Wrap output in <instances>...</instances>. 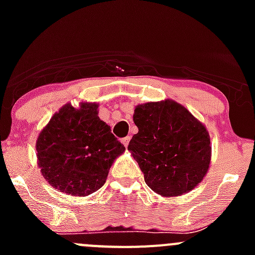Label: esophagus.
<instances>
[{
	"mask_svg": "<svg viewBox=\"0 0 255 255\" xmlns=\"http://www.w3.org/2000/svg\"><path fill=\"white\" fill-rule=\"evenodd\" d=\"M129 140H130L129 135H127V137L122 138V143L125 144V146H128V144H129Z\"/></svg>",
	"mask_w": 255,
	"mask_h": 255,
	"instance_id": "1",
	"label": "esophagus"
}]
</instances>
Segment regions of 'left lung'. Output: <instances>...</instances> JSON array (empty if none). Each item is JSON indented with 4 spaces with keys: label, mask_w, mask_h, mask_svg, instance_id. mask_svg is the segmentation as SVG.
Listing matches in <instances>:
<instances>
[{
    "label": "left lung",
    "mask_w": 255,
    "mask_h": 255,
    "mask_svg": "<svg viewBox=\"0 0 255 255\" xmlns=\"http://www.w3.org/2000/svg\"><path fill=\"white\" fill-rule=\"evenodd\" d=\"M133 121L138 133L128 149L156 194L174 197L197 186L211 161L206 127L173 100L138 105Z\"/></svg>",
    "instance_id": "obj_1"
}]
</instances>
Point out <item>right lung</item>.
Wrapping results in <instances>:
<instances>
[{
	"mask_svg": "<svg viewBox=\"0 0 255 255\" xmlns=\"http://www.w3.org/2000/svg\"><path fill=\"white\" fill-rule=\"evenodd\" d=\"M99 105L66 104L37 139L38 165L49 184L71 196H87L106 182L115 159L126 150L100 120Z\"/></svg>",
	"mask_w": 255,
	"mask_h": 255,
	"instance_id": "right-lung-1",
	"label": "right lung"
}]
</instances>
